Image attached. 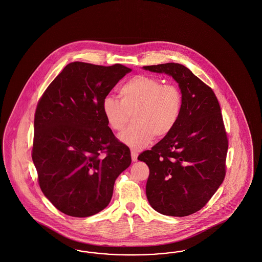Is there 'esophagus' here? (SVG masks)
Returning <instances> with one entry per match:
<instances>
[{
    "instance_id": "34e87169",
    "label": "esophagus",
    "mask_w": 262,
    "mask_h": 262,
    "mask_svg": "<svg viewBox=\"0 0 262 262\" xmlns=\"http://www.w3.org/2000/svg\"><path fill=\"white\" fill-rule=\"evenodd\" d=\"M131 157H132L133 161H137V160H138V152L136 150H131Z\"/></svg>"
}]
</instances>
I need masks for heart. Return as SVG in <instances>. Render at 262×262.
<instances>
[{"label":"heart","mask_w":262,"mask_h":262,"mask_svg":"<svg viewBox=\"0 0 262 262\" xmlns=\"http://www.w3.org/2000/svg\"><path fill=\"white\" fill-rule=\"evenodd\" d=\"M118 97L120 101L113 96L102 99V114L115 132L122 131L133 114L134 124L119 136L133 149L145 148L155 137L168 136L182 114L180 88L155 76H133L119 87Z\"/></svg>","instance_id":"obj_1"}]
</instances>
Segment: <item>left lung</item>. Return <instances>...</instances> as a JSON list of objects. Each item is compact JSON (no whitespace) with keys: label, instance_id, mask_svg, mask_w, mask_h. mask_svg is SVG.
Returning <instances> with one entry per match:
<instances>
[{"label":"left lung","instance_id":"obj_1","mask_svg":"<svg viewBox=\"0 0 262 262\" xmlns=\"http://www.w3.org/2000/svg\"><path fill=\"white\" fill-rule=\"evenodd\" d=\"M144 69L171 75L183 94L176 127L138 157L149 168L147 198L161 214L188 216L207 204L225 178L228 137L221 108L212 89L182 64Z\"/></svg>","mask_w":262,"mask_h":262}]
</instances>
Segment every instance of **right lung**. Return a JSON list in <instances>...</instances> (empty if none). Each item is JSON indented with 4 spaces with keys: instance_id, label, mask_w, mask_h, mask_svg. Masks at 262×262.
I'll return each instance as SVG.
<instances>
[{
    "instance_id": "right-lung-1",
    "label": "right lung",
    "mask_w": 262,
    "mask_h": 262,
    "mask_svg": "<svg viewBox=\"0 0 262 262\" xmlns=\"http://www.w3.org/2000/svg\"><path fill=\"white\" fill-rule=\"evenodd\" d=\"M132 69L74 61L40 98L32 160L46 198L62 213L88 217L110 204L114 182L131 164L102 111V99Z\"/></svg>"
}]
</instances>
